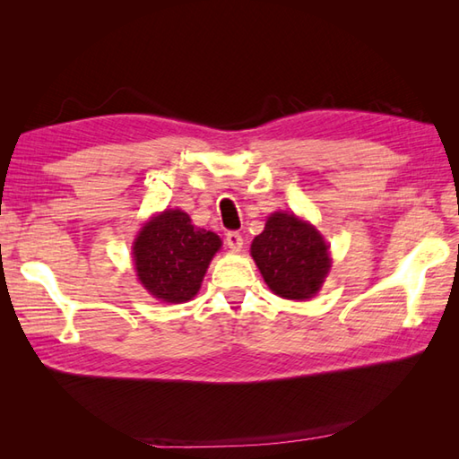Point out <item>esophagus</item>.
<instances>
[{
    "mask_svg": "<svg viewBox=\"0 0 459 459\" xmlns=\"http://www.w3.org/2000/svg\"><path fill=\"white\" fill-rule=\"evenodd\" d=\"M242 245H245V240H242L240 232H235V230L227 232V247H229L232 252H240Z\"/></svg>",
    "mask_w": 459,
    "mask_h": 459,
    "instance_id": "esophagus-1",
    "label": "esophagus"
}]
</instances>
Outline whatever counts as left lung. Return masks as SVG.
I'll list each match as a JSON object with an SVG mask.
<instances>
[{"label": "left lung", "instance_id": "obj_1", "mask_svg": "<svg viewBox=\"0 0 459 459\" xmlns=\"http://www.w3.org/2000/svg\"><path fill=\"white\" fill-rule=\"evenodd\" d=\"M250 255L276 296L314 298L331 268L329 247L319 230L294 212H272L264 230L252 240Z\"/></svg>", "mask_w": 459, "mask_h": 459}]
</instances>
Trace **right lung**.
Listing matches in <instances>:
<instances>
[{"mask_svg": "<svg viewBox=\"0 0 459 459\" xmlns=\"http://www.w3.org/2000/svg\"><path fill=\"white\" fill-rule=\"evenodd\" d=\"M221 238L191 224L187 212L165 209L143 224L134 240V264L142 286L165 304L197 296Z\"/></svg>", "mask_w": 459, "mask_h": 459, "instance_id": "right-lung-1", "label": "right lung"}]
</instances>
